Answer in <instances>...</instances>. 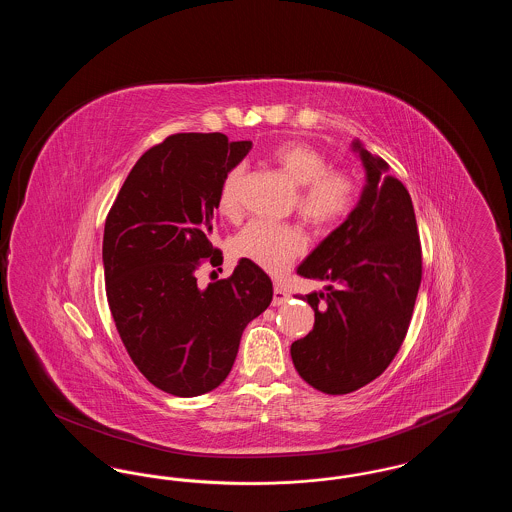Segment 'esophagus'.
Returning a JSON list of instances; mask_svg holds the SVG:
<instances>
[{"label":"esophagus","instance_id":"obj_1","mask_svg":"<svg viewBox=\"0 0 512 512\" xmlns=\"http://www.w3.org/2000/svg\"><path fill=\"white\" fill-rule=\"evenodd\" d=\"M290 299V293L282 290V286H274V295H272V307H280Z\"/></svg>","mask_w":512,"mask_h":512}]
</instances>
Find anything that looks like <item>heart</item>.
<instances>
[{
    "label": "heart",
    "mask_w": 512,
    "mask_h": 512,
    "mask_svg": "<svg viewBox=\"0 0 512 512\" xmlns=\"http://www.w3.org/2000/svg\"><path fill=\"white\" fill-rule=\"evenodd\" d=\"M272 161L297 188V211L315 226L334 224L343 219L357 197V182L345 171L328 169L326 157L315 147L288 142L272 151ZM244 169L226 172L219 192V209L226 217L240 213V190ZM305 249V238L293 224L251 220L234 240L238 257L249 259L272 274L282 272Z\"/></svg>",
    "instance_id": "obj_1"
}]
</instances>
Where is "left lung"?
I'll use <instances>...</instances> for the list:
<instances>
[{
    "instance_id": "left-lung-1",
    "label": "left lung",
    "mask_w": 512,
    "mask_h": 512,
    "mask_svg": "<svg viewBox=\"0 0 512 512\" xmlns=\"http://www.w3.org/2000/svg\"><path fill=\"white\" fill-rule=\"evenodd\" d=\"M363 163L357 205L297 267L326 282L299 297L315 311L313 330L293 341L292 361L315 390L343 395L378 378L397 355L422 278L413 201L390 165L351 142Z\"/></svg>"
}]
</instances>
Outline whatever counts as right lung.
<instances>
[{
    "label": "right lung",
    "mask_w": 512,
    "mask_h": 512,
    "mask_svg": "<svg viewBox=\"0 0 512 512\" xmlns=\"http://www.w3.org/2000/svg\"><path fill=\"white\" fill-rule=\"evenodd\" d=\"M253 144L224 134H174L132 167L103 232L107 301L147 380L176 397L224 382L245 326L272 301L267 272L240 259L228 280L199 288L201 259L222 263L211 234L226 172Z\"/></svg>",
    "instance_id": "right-lung-1"
}]
</instances>
